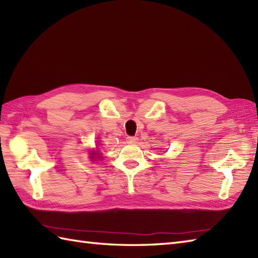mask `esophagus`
<instances>
[{
    "label": "esophagus",
    "instance_id": "1",
    "mask_svg": "<svg viewBox=\"0 0 258 258\" xmlns=\"http://www.w3.org/2000/svg\"><path fill=\"white\" fill-rule=\"evenodd\" d=\"M126 140H127V143H130V144H135L139 142V139L136 138V136H128Z\"/></svg>",
    "mask_w": 258,
    "mask_h": 258
}]
</instances>
